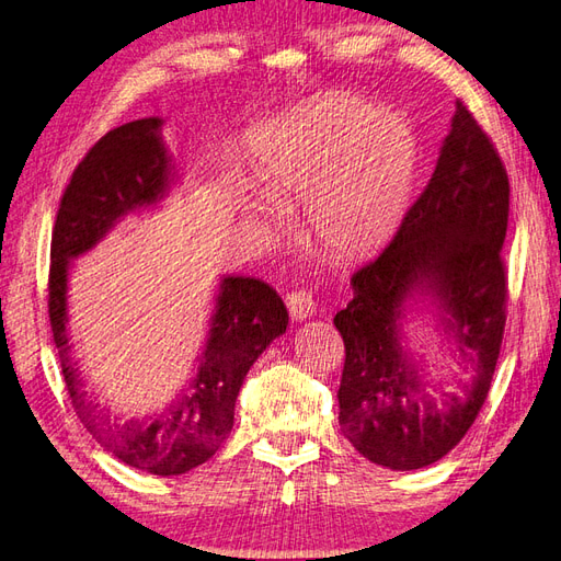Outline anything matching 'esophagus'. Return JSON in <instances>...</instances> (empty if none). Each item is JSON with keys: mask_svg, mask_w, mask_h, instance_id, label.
Masks as SVG:
<instances>
[{"mask_svg": "<svg viewBox=\"0 0 561 561\" xmlns=\"http://www.w3.org/2000/svg\"><path fill=\"white\" fill-rule=\"evenodd\" d=\"M286 308H289L291 318L296 322H304V320H310L314 314V298L310 291L306 289H298V291H291L289 296H286Z\"/></svg>", "mask_w": 561, "mask_h": 561, "instance_id": "obj_1", "label": "esophagus"}]
</instances>
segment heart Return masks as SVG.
Listing matches in <instances>:
<instances>
[{"label":"heart","mask_w":561,"mask_h":561,"mask_svg":"<svg viewBox=\"0 0 561 561\" xmlns=\"http://www.w3.org/2000/svg\"><path fill=\"white\" fill-rule=\"evenodd\" d=\"M412 123L360 96H324L267 125L255 139L257 192L279 210L304 204L310 237L329 253L375 251L403 218L417 172ZM241 220L275 232L261 201L239 198Z\"/></svg>","instance_id":"1"}]
</instances>
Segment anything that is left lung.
I'll return each mask as SVG.
<instances>
[{"label":"left lung","mask_w":561,"mask_h":561,"mask_svg":"<svg viewBox=\"0 0 561 561\" xmlns=\"http://www.w3.org/2000/svg\"><path fill=\"white\" fill-rule=\"evenodd\" d=\"M507 215V170L457 102L426 190L389 247L355 272L353 300L334 318L346 346L339 424L369 462L393 471L428 467L477 420L505 332ZM417 307L435 314L470 369L457 394L431 385L407 346V314Z\"/></svg>","instance_id":"8db88e82"}]
</instances>
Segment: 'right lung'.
I'll return each instance as SVG.
<instances>
[{
    "mask_svg": "<svg viewBox=\"0 0 561 561\" xmlns=\"http://www.w3.org/2000/svg\"><path fill=\"white\" fill-rule=\"evenodd\" d=\"M163 118L125 123L99 139L76 168L56 215L49 270V320L66 389L80 422L127 467L180 477L215 455L234 424V403L249 369L286 332L289 312L270 284L222 275L204 351L192 379L158 414L116 417L88 391L68 336V275L127 215L156 208L178 182L161 137Z\"/></svg>",
    "mask_w": 561,
    "mask_h": 561,
    "instance_id": "1",
    "label": "right lung"
}]
</instances>
